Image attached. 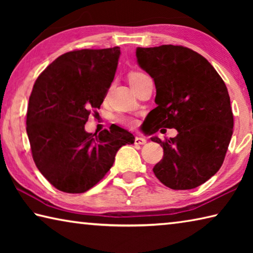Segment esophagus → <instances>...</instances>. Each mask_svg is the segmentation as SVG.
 <instances>
[{"instance_id":"obj_1","label":"esophagus","mask_w":253,"mask_h":253,"mask_svg":"<svg viewBox=\"0 0 253 253\" xmlns=\"http://www.w3.org/2000/svg\"><path fill=\"white\" fill-rule=\"evenodd\" d=\"M144 144H146V139L139 136L135 137V145H144Z\"/></svg>"}]
</instances>
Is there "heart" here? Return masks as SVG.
<instances>
[{
	"label": "heart",
	"mask_w": 253,
	"mask_h": 253,
	"mask_svg": "<svg viewBox=\"0 0 253 253\" xmlns=\"http://www.w3.org/2000/svg\"><path fill=\"white\" fill-rule=\"evenodd\" d=\"M143 76H145V75L142 74V72H131V74L129 75V83H131V81H134L136 79H139L140 77H143ZM118 121L123 124H125V125H128V126H134L136 124L134 118L128 117V116H121L118 118Z\"/></svg>",
	"instance_id": "obj_1"
}]
</instances>
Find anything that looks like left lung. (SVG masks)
<instances>
[{
  "label": "left lung",
  "instance_id": "obj_1",
  "mask_svg": "<svg viewBox=\"0 0 253 253\" xmlns=\"http://www.w3.org/2000/svg\"><path fill=\"white\" fill-rule=\"evenodd\" d=\"M138 66L152 77L155 104L147 115L148 134L175 128L164 142L153 172L172 190H191L211 178L223 164L233 132V114L224 81L207 59L182 45L137 48ZM164 130V129H161Z\"/></svg>",
  "mask_w": 253,
  "mask_h": 253
}]
</instances>
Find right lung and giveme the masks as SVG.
<instances>
[{"instance_id": "obj_1", "label": "right lung", "mask_w": 253, "mask_h": 253, "mask_svg": "<svg viewBox=\"0 0 253 253\" xmlns=\"http://www.w3.org/2000/svg\"><path fill=\"white\" fill-rule=\"evenodd\" d=\"M119 46L60 55L38 77L29 99L27 134L41 174L66 193H84L105 176L118 149L134 144L124 128L91 134L90 109L99 108L113 83Z\"/></svg>"}]
</instances>
